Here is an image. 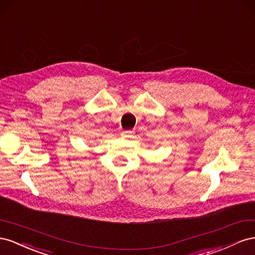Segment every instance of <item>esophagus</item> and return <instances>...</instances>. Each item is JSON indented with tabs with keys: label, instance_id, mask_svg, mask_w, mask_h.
Listing matches in <instances>:
<instances>
[{
	"label": "esophagus",
	"instance_id": "esophagus-1",
	"mask_svg": "<svg viewBox=\"0 0 255 255\" xmlns=\"http://www.w3.org/2000/svg\"><path fill=\"white\" fill-rule=\"evenodd\" d=\"M133 131L132 130H123L122 131V136H124V137H131L132 135H133Z\"/></svg>",
	"mask_w": 255,
	"mask_h": 255
}]
</instances>
